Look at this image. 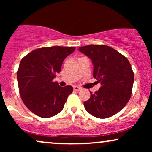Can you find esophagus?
<instances>
[{"instance_id":"obj_1","label":"esophagus","mask_w":152,"mask_h":152,"mask_svg":"<svg viewBox=\"0 0 152 152\" xmlns=\"http://www.w3.org/2000/svg\"><path fill=\"white\" fill-rule=\"evenodd\" d=\"M74 90L76 91H79L81 90V88H80V87H78V86H74Z\"/></svg>"}]
</instances>
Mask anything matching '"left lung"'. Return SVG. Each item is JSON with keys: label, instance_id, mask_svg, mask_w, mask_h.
Segmentation results:
<instances>
[{"label": "left lung", "instance_id": "8db88e82", "mask_svg": "<svg viewBox=\"0 0 152 152\" xmlns=\"http://www.w3.org/2000/svg\"><path fill=\"white\" fill-rule=\"evenodd\" d=\"M94 65L93 76L101 83L99 90L83 103L90 114L99 118L111 117L126 106L130 99L134 72L129 60L117 50L105 45L78 48Z\"/></svg>", "mask_w": 152, "mask_h": 152}]
</instances>
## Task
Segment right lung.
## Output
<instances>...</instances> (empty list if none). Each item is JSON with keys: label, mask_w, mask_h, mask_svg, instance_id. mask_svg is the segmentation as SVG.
Here are the masks:
<instances>
[{"label": "right lung", "mask_w": 152, "mask_h": 152, "mask_svg": "<svg viewBox=\"0 0 152 152\" xmlns=\"http://www.w3.org/2000/svg\"><path fill=\"white\" fill-rule=\"evenodd\" d=\"M75 47L52 46L36 49L22 58L17 71L19 92L26 107L42 118H50L64 109L73 87L53 82L64 59Z\"/></svg>", "instance_id": "obj_1"}]
</instances>
